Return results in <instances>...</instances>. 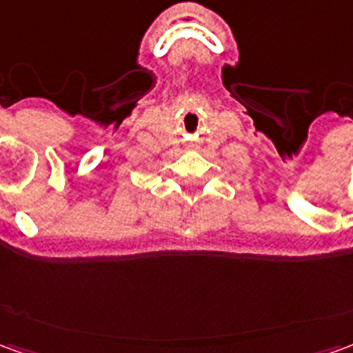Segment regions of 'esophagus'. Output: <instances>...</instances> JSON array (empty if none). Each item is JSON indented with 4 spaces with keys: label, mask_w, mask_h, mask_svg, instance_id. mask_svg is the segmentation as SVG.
Masks as SVG:
<instances>
[{
    "label": "esophagus",
    "mask_w": 353,
    "mask_h": 353,
    "mask_svg": "<svg viewBox=\"0 0 353 353\" xmlns=\"http://www.w3.org/2000/svg\"><path fill=\"white\" fill-rule=\"evenodd\" d=\"M189 149H196V145H194V143H191V145H189Z\"/></svg>",
    "instance_id": "1"
}]
</instances>
